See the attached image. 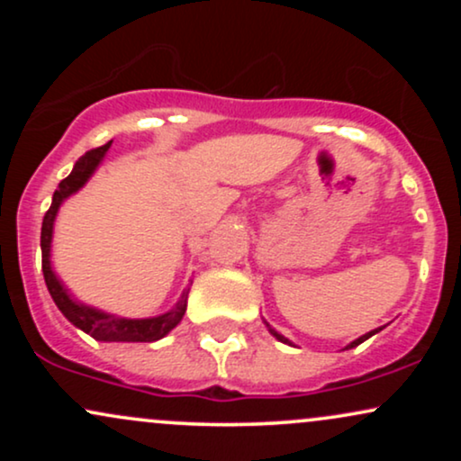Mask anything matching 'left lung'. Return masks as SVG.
<instances>
[{
  "instance_id": "1",
  "label": "left lung",
  "mask_w": 461,
  "mask_h": 461,
  "mask_svg": "<svg viewBox=\"0 0 461 461\" xmlns=\"http://www.w3.org/2000/svg\"><path fill=\"white\" fill-rule=\"evenodd\" d=\"M267 327H268V331H271V333H273V336H275V338H277V340H279V342H285V345H293V342H290V340H288V338H284V336H282V333H277V331H275L271 325H267ZM379 330H382V327H379ZM379 330H375V331H368V333H364V336H362V338H357V340H353V342H351V345H348L347 348H353V347L362 345V342H364V340H368V338H370V336H375V333H377Z\"/></svg>"
}]
</instances>
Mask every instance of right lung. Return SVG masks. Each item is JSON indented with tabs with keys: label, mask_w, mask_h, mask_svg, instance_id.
I'll return each mask as SVG.
<instances>
[{
	"label": "right lung",
	"mask_w": 461,
	"mask_h": 461,
	"mask_svg": "<svg viewBox=\"0 0 461 461\" xmlns=\"http://www.w3.org/2000/svg\"><path fill=\"white\" fill-rule=\"evenodd\" d=\"M113 142H105L102 147H95V149L86 151L82 158L76 162L73 171L58 184V190L51 199L50 210L45 212L43 227H41V249H43V275L47 290H50L51 299L58 305V310L67 316L73 325L79 327L82 331H86L88 336H93L95 340L102 342H153L160 340L162 336H167L173 327L182 321L184 312H186V299L188 290L182 294V299L177 301V305L167 314L156 316V319H119V316L105 314V312L93 310L88 305L77 303L68 297V293L62 288V284L58 282V277L51 271L50 264V247H51V231H54V219L60 203L68 194H73L86 184V179L93 176L95 168L99 167V162L104 160L105 151L110 149Z\"/></svg>",
	"instance_id": "right-lung-1"
}]
</instances>
